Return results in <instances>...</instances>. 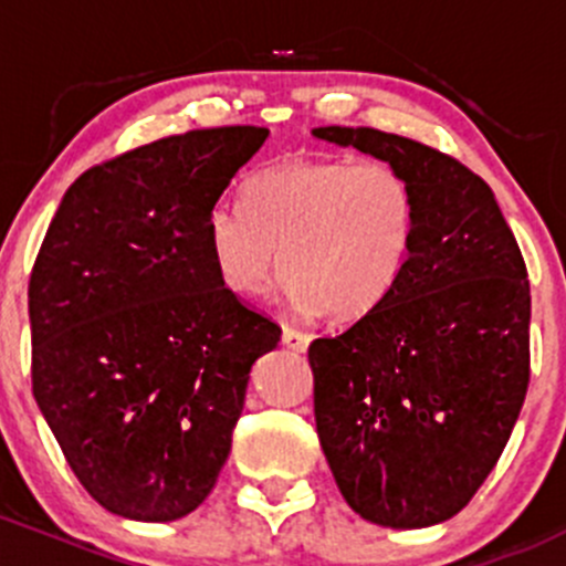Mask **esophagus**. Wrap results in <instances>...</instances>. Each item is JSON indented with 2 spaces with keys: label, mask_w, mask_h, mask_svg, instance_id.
<instances>
[{
  "label": "esophagus",
  "mask_w": 566,
  "mask_h": 566,
  "mask_svg": "<svg viewBox=\"0 0 566 566\" xmlns=\"http://www.w3.org/2000/svg\"><path fill=\"white\" fill-rule=\"evenodd\" d=\"M311 337L302 329H294V326H283V346H289L291 352H305Z\"/></svg>",
  "instance_id": "1"
}]
</instances>
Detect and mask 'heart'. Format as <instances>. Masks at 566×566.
<instances>
[{
  "label": "heart",
  "instance_id": "1",
  "mask_svg": "<svg viewBox=\"0 0 566 566\" xmlns=\"http://www.w3.org/2000/svg\"><path fill=\"white\" fill-rule=\"evenodd\" d=\"M417 212L413 185L392 163L291 155L248 179L244 203L209 209L203 244L234 294H264L283 255L294 311L363 318L403 277Z\"/></svg>",
  "mask_w": 566,
  "mask_h": 566
}]
</instances>
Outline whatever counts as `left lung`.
Returning a JSON list of instances; mask_svg holds the SVG:
<instances>
[{
    "instance_id": "1",
    "label": "left lung",
    "mask_w": 566,
    "mask_h": 566,
    "mask_svg": "<svg viewBox=\"0 0 566 566\" xmlns=\"http://www.w3.org/2000/svg\"><path fill=\"white\" fill-rule=\"evenodd\" d=\"M313 136L398 166L419 209L392 294L307 348L318 441L357 515L433 526L480 491L526 400V261L493 190L455 157L376 127Z\"/></svg>"
}]
</instances>
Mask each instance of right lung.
<instances>
[{
	"instance_id": "add662e5",
	"label": "right lung",
	"mask_w": 566,
	"mask_h": 566,
	"mask_svg": "<svg viewBox=\"0 0 566 566\" xmlns=\"http://www.w3.org/2000/svg\"><path fill=\"white\" fill-rule=\"evenodd\" d=\"M188 130L67 188L29 277L32 392L92 499L130 521L193 512L231 452L250 368L281 326L220 283L203 220L264 147Z\"/></svg>"
}]
</instances>
